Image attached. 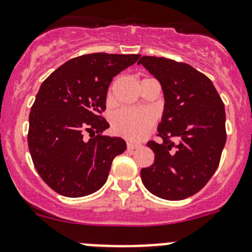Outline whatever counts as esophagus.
<instances>
[{"mask_svg":"<svg viewBox=\"0 0 252 252\" xmlns=\"http://www.w3.org/2000/svg\"><path fill=\"white\" fill-rule=\"evenodd\" d=\"M126 147H128V149H135V148H138V147H139V144H138V143H133V142H128L126 143Z\"/></svg>","mask_w":252,"mask_h":252,"instance_id":"esophagus-1","label":"esophagus"}]
</instances>
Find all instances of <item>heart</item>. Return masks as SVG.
I'll return each mask as SVG.
<instances>
[{
	"instance_id": "b5f03b06",
	"label": "heart",
	"mask_w": 252,
	"mask_h": 252,
	"mask_svg": "<svg viewBox=\"0 0 252 252\" xmlns=\"http://www.w3.org/2000/svg\"><path fill=\"white\" fill-rule=\"evenodd\" d=\"M154 123V117L147 110L124 109L118 110L112 117L114 133L130 140H139L146 137Z\"/></svg>"
}]
</instances>
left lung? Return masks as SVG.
<instances>
[{"mask_svg":"<svg viewBox=\"0 0 252 252\" xmlns=\"http://www.w3.org/2000/svg\"><path fill=\"white\" fill-rule=\"evenodd\" d=\"M138 65L159 81L164 98L157 128L163 142L147 143L154 163L140 171L142 182L159 198L185 199L205 187L219 167L226 143L225 106L212 81L191 65L156 56H143Z\"/></svg>","mask_w":252,"mask_h":252,"instance_id":"8db88e82","label":"left lung"}]
</instances>
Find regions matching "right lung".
Instances as JSON below:
<instances>
[{
    "mask_svg": "<svg viewBox=\"0 0 252 252\" xmlns=\"http://www.w3.org/2000/svg\"><path fill=\"white\" fill-rule=\"evenodd\" d=\"M139 55L95 53L66 61L41 84L29 117V149L36 171L54 191L83 197L100 189L114 158L126 149L100 117L113 78ZM84 131L94 132L89 141Z\"/></svg>",
    "mask_w": 252,
    "mask_h": 252,
    "instance_id": "add662e5",
    "label": "right lung"
}]
</instances>
